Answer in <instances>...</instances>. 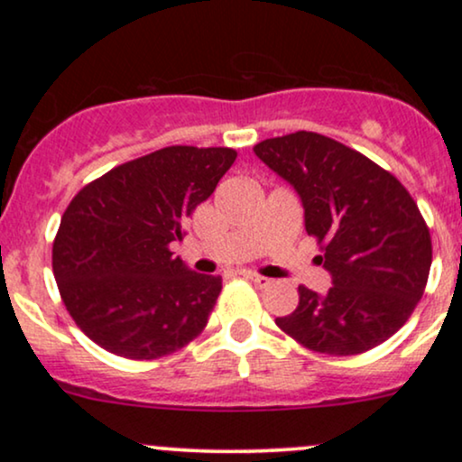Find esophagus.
<instances>
[{
    "mask_svg": "<svg viewBox=\"0 0 462 462\" xmlns=\"http://www.w3.org/2000/svg\"><path fill=\"white\" fill-rule=\"evenodd\" d=\"M245 278L249 280V282H254L256 286H261V289H264V286L272 284V280L264 278V275H258V273H245Z\"/></svg>",
    "mask_w": 462,
    "mask_h": 462,
    "instance_id": "34e87169",
    "label": "esophagus"
}]
</instances>
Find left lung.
<instances>
[{"instance_id": "obj_1", "label": "left lung", "mask_w": 462, "mask_h": 462, "mask_svg": "<svg viewBox=\"0 0 462 462\" xmlns=\"http://www.w3.org/2000/svg\"><path fill=\"white\" fill-rule=\"evenodd\" d=\"M261 161L293 184L306 232L332 275L328 293L300 286V304L275 323L300 346L354 356L391 338L426 291L430 230L393 173L317 132H293L254 145Z\"/></svg>"}]
</instances>
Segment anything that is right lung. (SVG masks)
<instances>
[{
    "mask_svg": "<svg viewBox=\"0 0 462 462\" xmlns=\"http://www.w3.org/2000/svg\"><path fill=\"white\" fill-rule=\"evenodd\" d=\"M235 161L230 147H162L110 169L67 206L54 278L69 315L106 352L153 360L204 330L221 275L190 272L171 243Z\"/></svg>",
    "mask_w": 462,
    "mask_h": 462,
    "instance_id": "1",
    "label": "right lung"
}]
</instances>
